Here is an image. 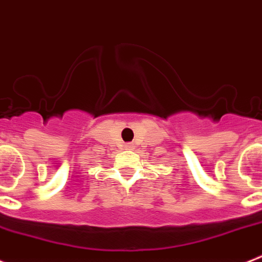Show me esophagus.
<instances>
[{
	"instance_id": "34e87169",
	"label": "esophagus",
	"mask_w": 262,
	"mask_h": 262,
	"mask_svg": "<svg viewBox=\"0 0 262 262\" xmlns=\"http://www.w3.org/2000/svg\"><path fill=\"white\" fill-rule=\"evenodd\" d=\"M125 147H126V149H130L132 146H130V145H126V146H125Z\"/></svg>"
}]
</instances>
